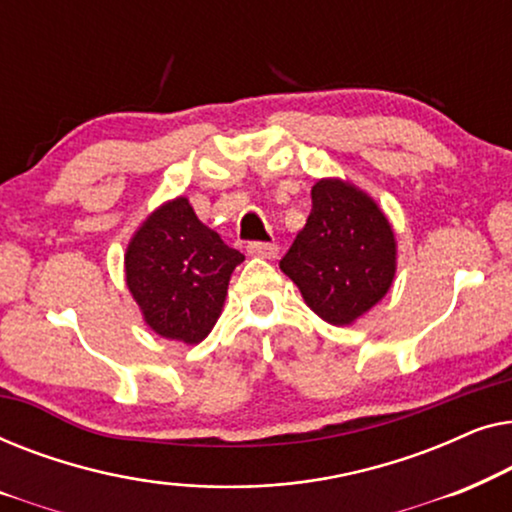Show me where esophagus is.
Listing matches in <instances>:
<instances>
[{"mask_svg": "<svg viewBox=\"0 0 512 512\" xmlns=\"http://www.w3.org/2000/svg\"><path fill=\"white\" fill-rule=\"evenodd\" d=\"M247 251L251 256H261V258H275L279 254V244L277 242H249Z\"/></svg>", "mask_w": 512, "mask_h": 512, "instance_id": "34e87169", "label": "esophagus"}]
</instances>
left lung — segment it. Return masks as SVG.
Listing matches in <instances>:
<instances>
[{"instance_id":"8db88e82","label":"left lung","mask_w":512,"mask_h":512,"mask_svg":"<svg viewBox=\"0 0 512 512\" xmlns=\"http://www.w3.org/2000/svg\"><path fill=\"white\" fill-rule=\"evenodd\" d=\"M279 268L321 319L352 324L389 291L396 272L394 230L366 193L321 179L312 186L305 228Z\"/></svg>"}]
</instances>
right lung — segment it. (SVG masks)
<instances>
[{"instance_id":"right-lung-1","label":"right lung","mask_w":512,"mask_h":512,"mask_svg":"<svg viewBox=\"0 0 512 512\" xmlns=\"http://www.w3.org/2000/svg\"><path fill=\"white\" fill-rule=\"evenodd\" d=\"M244 261L195 216L186 198L156 209L132 237L125 279L146 324L198 345L219 319L233 270Z\"/></svg>"}]
</instances>
